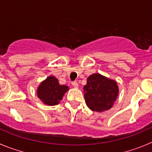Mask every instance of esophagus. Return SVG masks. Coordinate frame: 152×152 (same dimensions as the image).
<instances>
[{"label": "esophagus", "instance_id": "esophagus-1", "mask_svg": "<svg viewBox=\"0 0 152 152\" xmlns=\"http://www.w3.org/2000/svg\"><path fill=\"white\" fill-rule=\"evenodd\" d=\"M72 86H73L74 88L79 87V85H78L77 82H72Z\"/></svg>", "mask_w": 152, "mask_h": 152}]
</instances>
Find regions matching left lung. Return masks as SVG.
Returning a JSON list of instances; mask_svg holds the SVG:
<instances>
[{"label": "left lung", "mask_w": 152, "mask_h": 152, "mask_svg": "<svg viewBox=\"0 0 152 152\" xmlns=\"http://www.w3.org/2000/svg\"><path fill=\"white\" fill-rule=\"evenodd\" d=\"M83 90L88 107L92 111L99 113L111 109L118 94V87L115 81L100 73L89 76Z\"/></svg>", "instance_id": "left-lung-1"}]
</instances>
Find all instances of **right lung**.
Masks as SVG:
<instances>
[{"instance_id":"1","label":"right lung","mask_w":152,"mask_h":152,"mask_svg":"<svg viewBox=\"0 0 152 152\" xmlns=\"http://www.w3.org/2000/svg\"><path fill=\"white\" fill-rule=\"evenodd\" d=\"M68 90V86L60 85L55 76H51L40 83L37 94L43 103L48 106H55L58 104Z\"/></svg>"}]
</instances>
